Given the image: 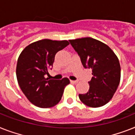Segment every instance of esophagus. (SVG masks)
Instances as JSON below:
<instances>
[{"mask_svg":"<svg viewBox=\"0 0 135 135\" xmlns=\"http://www.w3.org/2000/svg\"><path fill=\"white\" fill-rule=\"evenodd\" d=\"M70 82H71V83H78V81H73V80H71V81H70Z\"/></svg>","mask_w":135,"mask_h":135,"instance_id":"34e87169","label":"esophagus"}]
</instances>
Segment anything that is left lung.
<instances>
[{"label": "left lung", "instance_id": "left-lung-1", "mask_svg": "<svg viewBox=\"0 0 135 135\" xmlns=\"http://www.w3.org/2000/svg\"><path fill=\"white\" fill-rule=\"evenodd\" d=\"M79 56L84 68H91L93 76L89 81L90 89L79 94L85 105L92 108L108 103L117 89L121 78V67L117 56L108 46L90 37L70 40Z\"/></svg>", "mask_w": 135, "mask_h": 135}]
</instances>
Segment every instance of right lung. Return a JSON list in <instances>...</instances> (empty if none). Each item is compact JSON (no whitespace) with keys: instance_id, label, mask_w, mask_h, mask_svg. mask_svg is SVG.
<instances>
[{"instance_id":"1","label":"right lung","mask_w":135,"mask_h":135,"mask_svg":"<svg viewBox=\"0 0 135 135\" xmlns=\"http://www.w3.org/2000/svg\"><path fill=\"white\" fill-rule=\"evenodd\" d=\"M69 44L68 41L40 40L27 46L20 54L16 66L18 83L27 99L36 106L51 108L61 101L70 80H49L45 75L49 69L52 70L56 54Z\"/></svg>"}]
</instances>
